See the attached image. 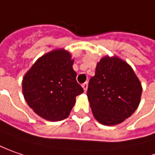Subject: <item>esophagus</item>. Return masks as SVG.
I'll return each instance as SVG.
<instances>
[{
	"mask_svg": "<svg viewBox=\"0 0 155 155\" xmlns=\"http://www.w3.org/2000/svg\"><path fill=\"white\" fill-rule=\"evenodd\" d=\"M87 87H88L87 82H85L82 84V87H83V89H84V91H85V92H87Z\"/></svg>",
	"mask_w": 155,
	"mask_h": 155,
	"instance_id": "esophagus-1",
	"label": "esophagus"
}]
</instances>
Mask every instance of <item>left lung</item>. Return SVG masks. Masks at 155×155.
Listing matches in <instances>:
<instances>
[{
	"instance_id": "1",
	"label": "left lung",
	"mask_w": 155,
	"mask_h": 155,
	"mask_svg": "<svg viewBox=\"0 0 155 155\" xmlns=\"http://www.w3.org/2000/svg\"><path fill=\"white\" fill-rule=\"evenodd\" d=\"M142 87L133 68L117 56L97 63L88 84L87 98L94 118L106 126L119 124L138 108Z\"/></svg>"
}]
</instances>
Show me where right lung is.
<instances>
[{
  "mask_svg": "<svg viewBox=\"0 0 155 155\" xmlns=\"http://www.w3.org/2000/svg\"><path fill=\"white\" fill-rule=\"evenodd\" d=\"M72 55L56 49L39 57L22 81L25 100L36 114L56 122L67 118L83 88L76 81Z\"/></svg>",
  "mask_w": 155,
  "mask_h": 155,
  "instance_id": "1",
  "label": "right lung"
}]
</instances>
